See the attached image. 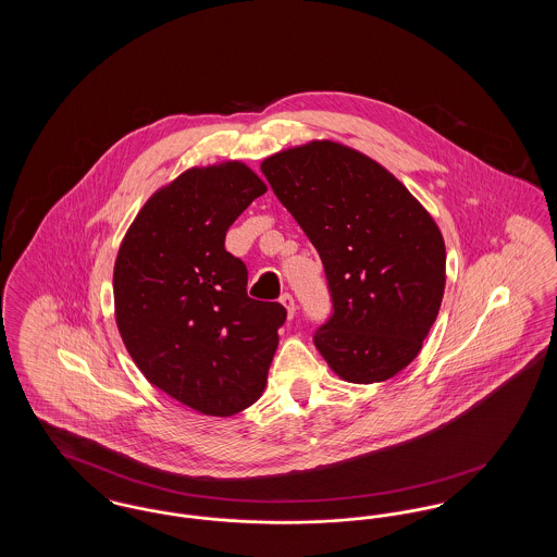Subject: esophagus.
Listing matches in <instances>:
<instances>
[{
	"instance_id": "esophagus-1",
	"label": "esophagus",
	"mask_w": 557,
	"mask_h": 557,
	"mask_svg": "<svg viewBox=\"0 0 557 557\" xmlns=\"http://www.w3.org/2000/svg\"><path fill=\"white\" fill-rule=\"evenodd\" d=\"M280 302L286 307V311H288V319L294 318V313H296V302H294V298H292V294H282L280 296Z\"/></svg>"
}]
</instances>
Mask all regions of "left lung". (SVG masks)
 Here are the masks:
<instances>
[{"mask_svg":"<svg viewBox=\"0 0 557 557\" xmlns=\"http://www.w3.org/2000/svg\"><path fill=\"white\" fill-rule=\"evenodd\" d=\"M315 246L332 318L313 336L334 373L384 382L422 350L445 294V239L397 177L345 144L315 139L261 162Z\"/></svg>","mask_w":557,"mask_h":557,"instance_id":"obj_1","label":"left lung"}]
</instances>
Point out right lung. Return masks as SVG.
<instances>
[{"mask_svg": "<svg viewBox=\"0 0 557 557\" xmlns=\"http://www.w3.org/2000/svg\"><path fill=\"white\" fill-rule=\"evenodd\" d=\"M244 162L194 166L133 219L114 263V315L135 366L169 397L227 418L263 395L286 321L246 294V265L225 234L263 196Z\"/></svg>", "mask_w": 557, "mask_h": 557, "instance_id": "right-lung-1", "label": "right lung"}]
</instances>
